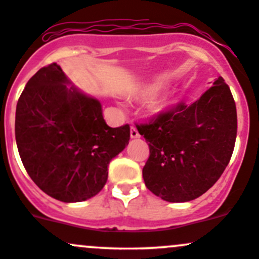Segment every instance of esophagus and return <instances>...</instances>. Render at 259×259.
I'll return each mask as SVG.
<instances>
[{
    "label": "esophagus",
    "mask_w": 259,
    "mask_h": 259,
    "mask_svg": "<svg viewBox=\"0 0 259 259\" xmlns=\"http://www.w3.org/2000/svg\"><path fill=\"white\" fill-rule=\"evenodd\" d=\"M130 137H132V139H138V138H140L139 132H138V129L135 126L130 127Z\"/></svg>",
    "instance_id": "1"
}]
</instances>
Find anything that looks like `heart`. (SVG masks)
Returning <instances> with one entry per match:
<instances>
[{"mask_svg": "<svg viewBox=\"0 0 259 259\" xmlns=\"http://www.w3.org/2000/svg\"><path fill=\"white\" fill-rule=\"evenodd\" d=\"M163 90H164V85H161V83H158V82L148 83V85L143 86V88L135 94V98L143 101H148V100H151V99L156 98V96H158ZM153 111H155V113L160 111V106L154 105Z\"/></svg>", "mask_w": 259, "mask_h": 259, "instance_id": "heart-1", "label": "heart"}]
</instances>
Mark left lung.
<instances>
[{"instance_id": "8db88e82", "label": "left lung", "mask_w": 259, "mask_h": 259, "mask_svg": "<svg viewBox=\"0 0 259 259\" xmlns=\"http://www.w3.org/2000/svg\"><path fill=\"white\" fill-rule=\"evenodd\" d=\"M137 127L150 150L143 168L146 188L166 202H190L213 187L231 160L236 103L219 76L193 104H179Z\"/></svg>"}]
</instances>
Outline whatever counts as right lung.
<instances>
[{"instance_id":"1","label":"right lung","mask_w":259,"mask_h":259,"mask_svg":"<svg viewBox=\"0 0 259 259\" xmlns=\"http://www.w3.org/2000/svg\"><path fill=\"white\" fill-rule=\"evenodd\" d=\"M15 134L35 184L55 199L76 203L103 189L109 163L129 144L130 127L109 126L100 101L71 85L54 62L26 83Z\"/></svg>"}]
</instances>
